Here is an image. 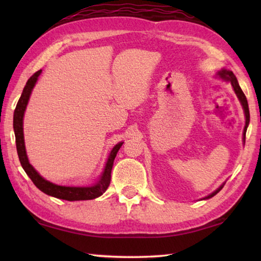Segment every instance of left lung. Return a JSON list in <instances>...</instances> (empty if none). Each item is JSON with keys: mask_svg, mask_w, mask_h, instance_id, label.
Listing matches in <instances>:
<instances>
[{"mask_svg": "<svg viewBox=\"0 0 261 261\" xmlns=\"http://www.w3.org/2000/svg\"><path fill=\"white\" fill-rule=\"evenodd\" d=\"M221 77L226 79V81L231 83V85H232V87H233V91H235L237 98H238V100H240V102H241V105H242L243 109H244V114H245V126H244V131H243V136H244V137H243V141H244V143H245L246 129H247V125H249V123H250V112H249V105H247L246 96H245L244 93H243L242 88L240 87V85H238L237 78L235 77V74H233L231 71H227V70H222V73H221ZM223 185H224V183H223L222 185H221V187H220L219 189H216L213 193H211V194H208V196H207V197H205L204 199H210V198L214 197L216 193H218L219 191H221V189L223 188Z\"/></svg>", "mask_w": 261, "mask_h": 261, "instance_id": "left-lung-1", "label": "left lung"}]
</instances>
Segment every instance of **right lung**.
I'll return each instance as SVG.
<instances>
[{
    "mask_svg": "<svg viewBox=\"0 0 261 261\" xmlns=\"http://www.w3.org/2000/svg\"><path fill=\"white\" fill-rule=\"evenodd\" d=\"M40 73H41V70H39V71H37L30 77V79L24 87L23 93H21L18 102H17L15 113H14V131L16 136V147H17V153H18L20 165L25 170V173L28 174V176L31 178V180L34 183L35 187H37L39 190H41L43 193L48 194V196L59 198V199H63V200H69V201L95 199V198L100 197L109 187L114 160L115 158H116L118 149L121 148L123 143L121 141V143L115 145L114 148L110 151L102 175L100 176L98 182L93 185H91V187H63V185H57V184L51 183L49 180L43 178L42 176L39 175L38 171L35 170L32 167V165L29 162L28 155H26L24 134H23V117H24L26 106H28V102H29L30 95L32 93L33 87L38 81V77L40 76Z\"/></svg>",
    "mask_w": 261,
    "mask_h": 261,
    "instance_id": "obj_1",
    "label": "right lung"
}]
</instances>
